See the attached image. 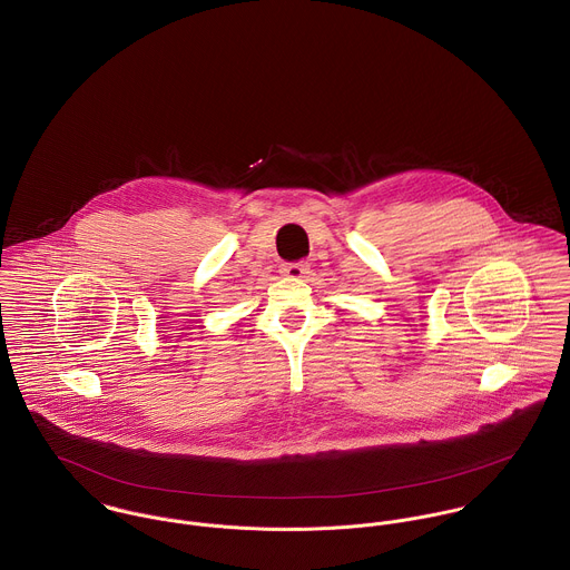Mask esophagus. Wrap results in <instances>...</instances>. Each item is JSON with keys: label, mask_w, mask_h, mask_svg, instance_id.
<instances>
[{"label": "esophagus", "mask_w": 570, "mask_h": 570, "mask_svg": "<svg viewBox=\"0 0 570 570\" xmlns=\"http://www.w3.org/2000/svg\"><path fill=\"white\" fill-rule=\"evenodd\" d=\"M281 274L292 278V281H301L307 274V265L305 263H283L281 265Z\"/></svg>", "instance_id": "34e87169"}]
</instances>
